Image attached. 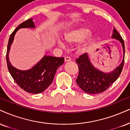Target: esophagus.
Here are the masks:
<instances>
[{"instance_id":"obj_1","label":"esophagus","mask_w":130,"mask_h":130,"mask_svg":"<svg viewBox=\"0 0 130 130\" xmlns=\"http://www.w3.org/2000/svg\"><path fill=\"white\" fill-rule=\"evenodd\" d=\"M71 61V59H70V57H65L64 58V61L65 62H68V61Z\"/></svg>"}]
</instances>
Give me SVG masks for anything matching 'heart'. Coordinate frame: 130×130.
I'll return each instance as SVG.
<instances>
[{"label": "heart", "instance_id": "heart-1", "mask_svg": "<svg viewBox=\"0 0 130 130\" xmlns=\"http://www.w3.org/2000/svg\"><path fill=\"white\" fill-rule=\"evenodd\" d=\"M91 35H92L91 30L88 28L83 27V28L73 29L66 32L64 34L63 39L69 44L81 43L90 37ZM58 43L60 46H64L63 43L61 41H59ZM89 44L88 43H85L84 44L78 46L76 48V52L79 55H82L89 51Z\"/></svg>", "mask_w": 130, "mask_h": 130}]
</instances>
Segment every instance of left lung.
Masks as SVG:
<instances>
[{
    "mask_svg": "<svg viewBox=\"0 0 130 130\" xmlns=\"http://www.w3.org/2000/svg\"><path fill=\"white\" fill-rule=\"evenodd\" d=\"M111 37L121 43L124 53V57L121 63L110 72H104L94 68L90 60L87 53L83 54L76 62L79 69V74L76 83L84 92L89 94H98L102 93L116 81L122 70L124 64L125 44L124 40L116 29H113Z\"/></svg>",
    "mask_w": 130,
    "mask_h": 130,
    "instance_id": "obj_1",
    "label": "left lung"
}]
</instances>
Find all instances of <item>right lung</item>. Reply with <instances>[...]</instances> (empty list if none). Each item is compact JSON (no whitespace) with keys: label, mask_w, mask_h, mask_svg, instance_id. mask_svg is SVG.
I'll use <instances>...</instances> for the list:
<instances>
[{"label":"right lung","mask_w":130,"mask_h":130,"mask_svg":"<svg viewBox=\"0 0 130 130\" xmlns=\"http://www.w3.org/2000/svg\"><path fill=\"white\" fill-rule=\"evenodd\" d=\"M21 28H36L33 19H29L21 23L11 34L6 52L8 69L11 76L20 88L31 93H40L52 83L57 69L64 63V58L45 55L29 69L23 70L14 67L9 61V53L15 33Z\"/></svg>","instance_id":"right-lung-1"}]
</instances>
